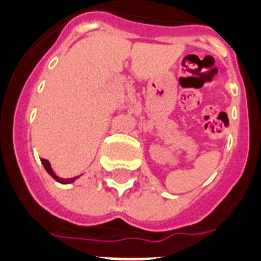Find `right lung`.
I'll use <instances>...</instances> for the list:
<instances>
[{"mask_svg": "<svg viewBox=\"0 0 261 261\" xmlns=\"http://www.w3.org/2000/svg\"><path fill=\"white\" fill-rule=\"evenodd\" d=\"M41 163L44 165V167H45V170L48 171V174L51 175V177H54V178L57 179V181H59V182H63V184H69V182H73L74 179H76V177H73V178H66V179H63V178H59L58 175H55V173L52 171L51 169V165H49V162L45 159H41Z\"/></svg>", "mask_w": 261, "mask_h": 261, "instance_id": "right-lung-1", "label": "right lung"}]
</instances>
